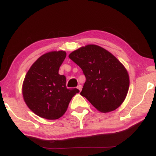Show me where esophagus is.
Segmentation results:
<instances>
[{"mask_svg": "<svg viewBox=\"0 0 156 156\" xmlns=\"http://www.w3.org/2000/svg\"><path fill=\"white\" fill-rule=\"evenodd\" d=\"M77 88H78V90H79L80 92V91H81V89H82V86H81V85H78Z\"/></svg>", "mask_w": 156, "mask_h": 156, "instance_id": "esophagus-1", "label": "esophagus"}]
</instances>
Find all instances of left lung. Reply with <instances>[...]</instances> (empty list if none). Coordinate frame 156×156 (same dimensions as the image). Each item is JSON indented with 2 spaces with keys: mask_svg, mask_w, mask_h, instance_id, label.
I'll use <instances>...</instances> for the list:
<instances>
[{
  "mask_svg": "<svg viewBox=\"0 0 156 156\" xmlns=\"http://www.w3.org/2000/svg\"><path fill=\"white\" fill-rule=\"evenodd\" d=\"M69 58L86 76L80 94L97 110L108 113L122 105L129 89V75L112 53L96 44H87L73 51Z\"/></svg>",
  "mask_w": 156,
  "mask_h": 156,
  "instance_id": "8db88e82",
  "label": "left lung"
}]
</instances>
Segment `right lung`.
<instances>
[{"label": "right lung", "mask_w": 156, "mask_h": 156, "mask_svg": "<svg viewBox=\"0 0 156 156\" xmlns=\"http://www.w3.org/2000/svg\"><path fill=\"white\" fill-rule=\"evenodd\" d=\"M65 51H51L41 55L25 76L22 94L30 110L46 119H57L67 112L78 89H67L66 77L58 69L66 58Z\"/></svg>", "instance_id": "add662e5"}]
</instances>
